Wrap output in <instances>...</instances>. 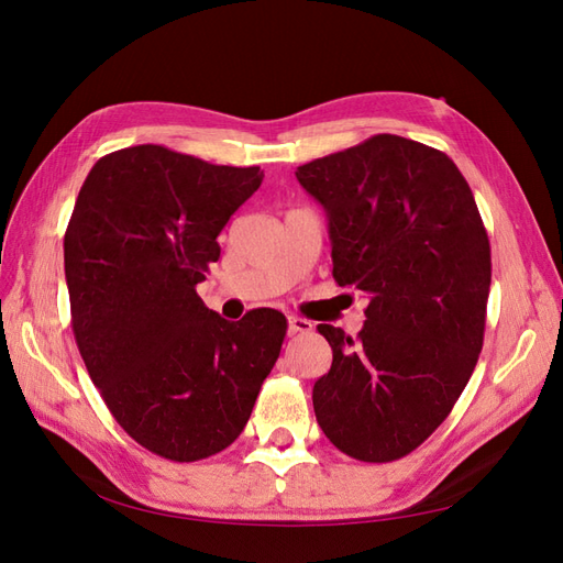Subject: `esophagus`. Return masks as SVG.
Here are the masks:
<instances>
[{
  "mask_svg": "<svg viewBox=\"0 0 563 563\" xmlns=\"http://www.w3.org/2000/svg\"><path fill=\"white\" fill-rule=\"evenodd\" d=\"M312 331V321L310 319H302V317H296L291 314L288 317V333H308Z\"/></svg>",
  "mask_w": 563,
  "mask_h": 563,
  "instance_id": "34e87169",
  "label": "esophagus"
}]
</instances>
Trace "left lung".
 <instances>
[{"mask_svg":"<svg viewBox=\"0 0 563 563\" xmlns=\"http://www.w3.org/2000/svg\"><path fill=\"white\" fill-rule=\"evenodd\" d=\"M329 218L333 279L368 296L356 338L331 323L333 364L314 383L331 444L364 463L416 451L479 360L490 244L467 180L430 145L378 133L298 166Z\"/></svg>","mask_w":563,"mask_h":563,"instance_id":"1","label":"left lung"}]
</instances>
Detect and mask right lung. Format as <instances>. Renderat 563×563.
<instances>
[{
    "label": "right lung",
    "instance_id": "obj_1",
    "mask_svg": "<svg viewBox=\"0 0 563 563\" xmlns=\"http://www.w3.org/2000/svg\"><path fill=\"white\" fill-rule=\"evenodd\" d=\"M261 166H218L164 145L100 157L65 230L73 331L124 432L174 463L228 449L286 335L272 308L228 321L197 296L218 234Z\"/></svg>",
    "mask_w": 563,
    "mask_h": 563
}]
</instances>
